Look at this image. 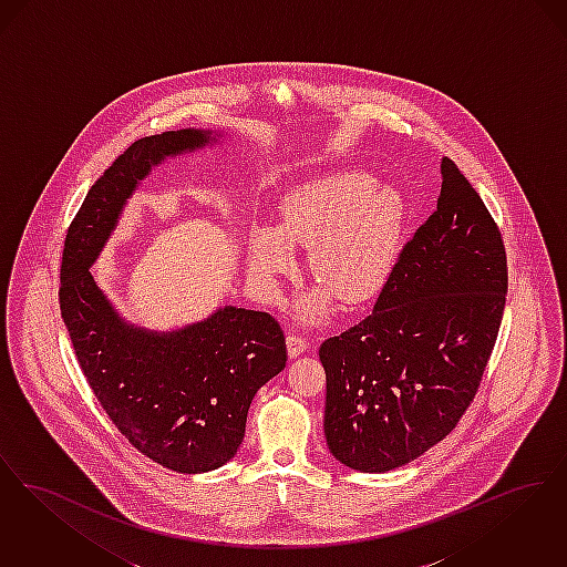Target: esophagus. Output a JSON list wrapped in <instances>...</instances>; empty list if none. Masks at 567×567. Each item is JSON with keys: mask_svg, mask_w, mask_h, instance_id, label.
Segmentation results:
<instances>
[{"mask_svg": "<svg viewBox=\"0 0 567 567\" xmlns=\"http://www.w3.org/2000/svg\"><path fill=\"white\" fill-rule=\"evenodd\" d=\"M286 346H288V355L295 360V358H298L302 351H307L309 341H307L305 337L296 334V332H290V334H288V339H286Z\"/></svg>", "mask_w": 567, "mask_h": 567, "instance_id": "34e87169", "label": "esophagus"}]
</instances>
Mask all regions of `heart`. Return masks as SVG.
<instances>
[{"label": "heart", "instance_id": "heart-1", "mask_svg": "<svg viewBox=\"0 0 567 567\" xmlns=\"http://www.w3.org/2000/svg\"><path fill=\"white\" fill-rule=\"evenodd\" d=\"M409 205L394 186H377L364 172H339L295 188L281 200L277 228H256L249 239V267L271 281L288 271V247H311L309 269L321 286L346 305H362L390 281L402 251ZM326 292L305 296L298 313L326 318Z\"/></svg>", "mask_w": 567, "mask_h": 567}]
</instances>
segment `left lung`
Wrapping results in <instances>:
<instances>
[{"instance_id": "1", "label": "left lung", "mask_w": 567, "mask_h": 567, "mask_svg": "<svg viewBox=\"0 0 567 567\" xmlns=\"http://www.w3.org/2000/svg\"><path fill=\"white\" fill-rule=\"evenodd\" d=\"M436 212L404 246L367 320L320 347L323 434L360 472L400 468L466 413L508 292L506 251L483 198L443 156Z\"/></svg>"}]
</instances>
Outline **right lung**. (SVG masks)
Listing matches in <instances>:
<instances>
[{"label": "right lung", "mask_w": 567, "mask_h": 567, "mask_svg": "<svg viewBox=\"0 0 567 567\" xmlns=\"http://www.w3.org/2000/svg\"><path fill=\"white\" fill-rule=\"evenodd\" d=\"M221 137L179 128L131 144L89 190L61 262V318L103 411L137 451L182 474L237 455L254 395L286 369L284 330L269 313L233 305L175 330H150L124 320L91 267L154 167Z\"/></svg>", "instance_id": "obj_1"}]
</instances>
